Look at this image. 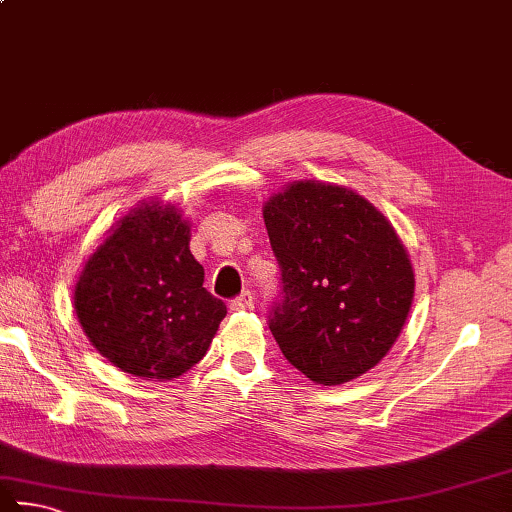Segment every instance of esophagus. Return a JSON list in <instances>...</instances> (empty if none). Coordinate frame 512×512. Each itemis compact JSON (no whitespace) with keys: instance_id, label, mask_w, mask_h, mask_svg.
<instances>
[{"instance_id":"obj_1","label":"esophagus","mask_w":512,"mask_h":512,"mask_svg":"<svg viewBox=\"0 0 512 512\" xmlns=\"http://www.w3.org/2000/svg\"><path fill=\"white\" fill-rule=\"evenodd\" d=\"M253 304H255V295L250 293V291H244V293H241L239 297H235V300L230 302L232 311H246V309H253Z\"/></svg>"}]
</instances>
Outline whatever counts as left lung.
I'll return each instance as SVG.
<instances>
[{
    "mask_svg": "<svg viewBox=\"0 0 512 512\" xmlns=\"http://www.w3.org/2000/svg\"><path fill=\"white\" fill-rule=\"evenodd\" d=\"M282 268L268 327L284 358L320 385L367 374L401 336L414 300L410 255L358 192L295 181L264 203Z\"/></svg>",
    "mask_w": 512,
    "mask_h": 512,
    "instance_id": "1",
    "label": "left lung"
}]
</instances>
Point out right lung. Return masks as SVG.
<instances>
[{
  "label": "right lung",
  "mask_w": 512,
  "mask_h": 512,
  "mask_svg": "<svg viewBox=\"0 0 512 512\" xmlns=\"http://www.w3.org/2000/svg\"><path fill=\"white\" fill-rule=\"evenodd\" d=\"M73 306L100 356L145 380L183 376L226 318V304L203 288L190 224L159 201L118 221L82 268Z\"/></svg>",
  "instance_id": "add662e5"
}]
</instances>
